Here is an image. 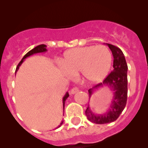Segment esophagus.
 Here are the masks:
<instances>
[{
    "instance_id": "obj_1",
    "label": "esophagus",
    "mask_w": 148,
    "mask_h": 148,
    "mask_svg": "<svg viewBox=\"0 0 148 148\" xmlns=\"http://www.w3.org/2000/svg\"><path fill=\"white\" fill-rule=\"evenodd\" d=\"M79 91V89L78 87H73L71 90H70V94H75Z\"/></svg>"
}]
</instances>
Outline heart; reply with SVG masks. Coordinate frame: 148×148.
<instances>
[{"instance_id":"1","label":"heart","mask_w":148,"mask_h":148,"mask_svg":"<svg viewBox=\"0 0 148 148\" xmlns=\"http://www.w3.org/2000/svg\"><path fill=\"white\" fill-rule=\"evenodd\" d=\"M113 61L110 51L104 45L87 46L66 51L61 65L69 73L80 71L84 80L90 83L102 81L109 73Z\"/></svg>"}]
</instances>
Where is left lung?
Masks as SVG:
<instances>
[{
    "instance_id": "1",
    "label": "left lung",
    "mask_w": 148,
    "mask_h": 148,
    "mask_svg": "<svg viewBox=\"0 0 148 148\" xmlns=\"http://www.w3.org/2000/svg\"><path fill=\"white\" fill-rule=\"evenodd\" d=\"M113 56V70L102 83L89 89L91 98L93 92L101 87H108L113 92V98L106 112L101 114L93 113L88 105L85 111L87 119L95 124H107L116 121L121 113L127 98V64L122 51L116 46L107 44Z\"/></svg>"
}]
</instances>
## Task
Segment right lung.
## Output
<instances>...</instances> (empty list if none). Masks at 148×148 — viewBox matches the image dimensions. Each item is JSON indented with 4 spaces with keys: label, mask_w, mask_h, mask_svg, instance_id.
Here are the masks:
<instances>
[{
    "label": "right lung",
    "mask_w": 148,
    "mask_h": 148,
    "mask_svg": "<svg viewBox=\"0 0 148 148\" xmlns=\"http://www.w3.org/2000/svg\"><path fill=\"white\" fill-rule=\"evenodd\" d=\"M47 51V46L44 45V44H40V45L37 46V47H35V48H33V49H31V50H30V51H29L28 53H27V54L25 55V56H23V58H22V59H21V61H20V63L18 64V66H17V68H16V70H15V73H16L17 72H18V69H19V67H20L21 65L22 64V63H23V61H24V60H25L26 58H28V57H29V56H32V55H34V54H37V53H46ZM68 97H69V93H68V92H66V94H65V95H64V96L63 97V100H62V101H63V108H64V111L65 101H66V99H67ZM63 122H64V121H61V122L60 123V125H58V126L57 127H56V129H57V128H58V127H61V125H62Z\"/></svg>",
    "instance_id": "right-lung-1"
}]
</instances>
